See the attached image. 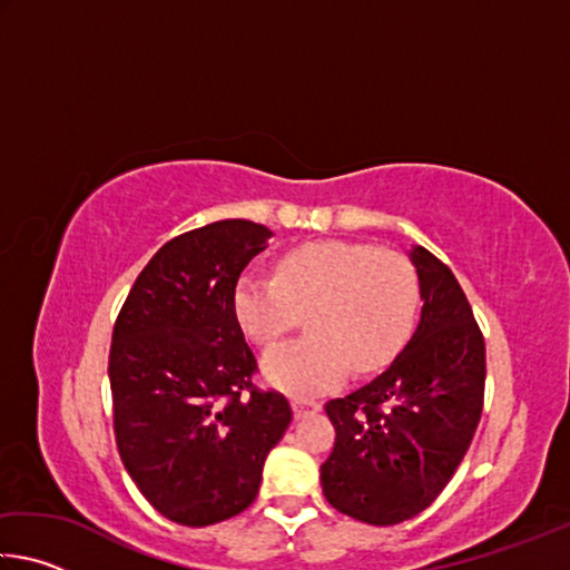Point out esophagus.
<instances>
[{
	"label": "esophagus",
	"mask_w": 570,
	"mask_h": 570,
	"mask_svg": "<svg viewBox=\"0 0 570 570\" xmlns=\"http://www.w3.org/2000/svg\"><path fill=\"white\" fill-rule=\"evenodd\" d=\"M320 407H322V404H320V402H312V400H294V402H292V410H294V417H296V420L306 417V414L320 412Z\"/></svg>",
	"instance_id": "obj_1"
}]
</instances>
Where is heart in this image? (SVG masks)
<instances>
[{
	"mask_svg": "<svg viewBox=\"0 0 570 570\" xmlns=\"http://www.w3.org/2000/svg\"><path fill=\"white\" fill-rule=\"evenodd\" d=\"M417 296V274L397 250L332 240L286 254L278 278L240 276L234 314L246 336L272 344L312 312L306 340L272 346L258 364L268 387L304 400L342 384L350 364H387L412 332Z\"/></svg>",
	"mask_w": 570,
	"mask_h": 570,
	"instance_id": "heart-1",
	"label": "heart"
}]
</instances>
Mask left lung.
<instances>
[{"label":"left lung","mask_w":570,"mask_h":570,"mask_svg":"<svg viewBox=\"0 0 570 570\" xmlns=\"http://www.w3.org/2000/svg\"><path fill=\"white\" fill-rule=\"evenodd\" d=\"M422 312L394 362L326 402L336 430L322 490L340 513L397 525L432 505L475 435L485 394V342L450 268L412 246Z\"/></svg>","instance_id":"left-lung-1"}]
</instances>
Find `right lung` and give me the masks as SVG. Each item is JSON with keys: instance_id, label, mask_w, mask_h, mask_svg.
Masks as SVG:
<instances>
[{"instance_id": "obj_1", "label": "right lung", "mask_w": 570, "mask_h": 570, "mask_svg": "<svg viewBox=\"0 0 570 570\" xmlns=\"http://www.w3.org/2000/svg\"><path fill=\"white\" fill-rule=\"evenodd\" d=\"M272 236L226 218L168 240L115 322V440L142 498L173 523L244 513L292 422L284 394L250 384L256 360L234 314L238 276Z\"/></svg>"}]
</instances>
